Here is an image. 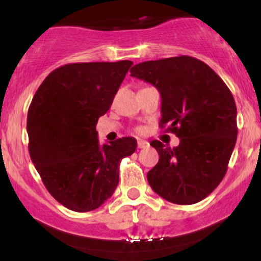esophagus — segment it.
I'll return each instance as SVG.
<instances>
[{
	"mask_svg": "<svg viewBox=\"0 0 261 261\" xmlns=\"http://www.w3.org/2000/svg\"><path fill=\"white\" fill-rule=\"evenodd\" d=\"M148 146H149V143L147 142V141L137 140V147L139 148H146V147H148Z\"/></svg>",
	"mask_w": 261,
	"mask_h": 261,
	"instance_id": "esophagus-1",
	"label": "esophagus"
}]
</instances>
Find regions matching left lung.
Here are the masks:
<instances>
[{"label":"left lung","mask_w":261,"mask_h":261,"mask_svg":"<svg viewBox=\"0 0 261 261\" xmlns=\"http://www.w3.org/2000/svg\"><path fill=\"white\" fill-rule=\"evenodd\" d=\"M130 72L160 91V126L180 139L174 148L152 141L160 161L147 173L149 185L169 202L201 201L222 181L236 146L232 93L210 66L191 56L141 62Z\"/></svg>","instance_id":"obj_1"}]
</instances>
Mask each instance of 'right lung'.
<instances>
[{"instance_id": "add662e5", "label": "right lung", "mask_w": 261, "mask_h": 261, "mask_svg": "<svg viewBox=\"0 0 261 261\" xmlns=\"http://www.w3.org/2000/svg\"><path fill=\"white\" fill-rule=\"evenodd\" d=\"M133 61L77 62L56 68L29 106V154L45 188L68 210L98 208L119 184V164L137 142L99 145L98 119L110 109Z\"/></svg>"}]
</instances>
